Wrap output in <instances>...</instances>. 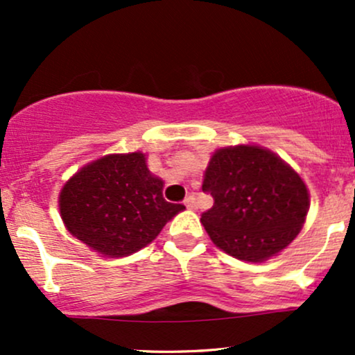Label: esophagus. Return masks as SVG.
<instances>
[{
    "mask_svg": "<svg viewBox=\"0 0 355 355\" xmlns=\"http://www.w3.org/2000/svg\"><path fill=\"white\" fill-rule=\"evenodd\" d=\"M183 203H185L187 209H190V210L197 209V198H195L193 195H189V197H187L185 200H183Z\"/></svg>",
    "mask_w": 355,
    "mask_h": 355,
    "instance_id": "obj_1",
    "label": "esophagus"
}]
</instances>
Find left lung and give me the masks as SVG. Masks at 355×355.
Returning <instances> with one entry per match:
<instances>
[{
	"instance_id": "left-lung-1",
	"label": "left lung",
	"mask_w": 355,
	"mask_h": 355,
	"mask_svg": "<svg viewBox=\"0 0 355 355\" xmlns=\"http://www.w3.org/2000/svg\"><path fill=\"white\" fill-rule=\"evenodd\" d=\"M202 190L214 198L202 223L235 259L262 262L297 237L309 210L302 178L260 146L222 148L211 157Z\"/></svg>"
}]
</instances>
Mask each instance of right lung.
Masks as SVG:
<instances>
[{
    "label": "right lung",
    "mask_w": 355,
    "mask_h": 355,
    "mask_svg": "<svg viewBox=\"0 0 355 355\" xmlns=\"http://www.w3.org/2000/svg\"><path fill=\"white\" fill-rule=\"evenodd\" d=\"M164 182L152 177L144 153L108 155L81 168L60 195L71 235L108 257L148 245L173 215L185 209L166 202Z\"/></svg>",
    "instance_id": "add662e5"
}]
</instances>
